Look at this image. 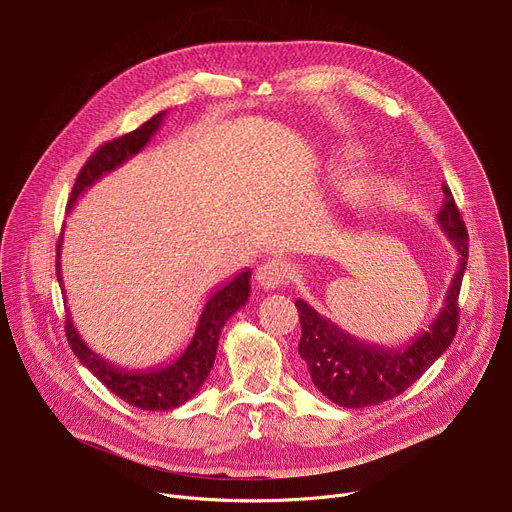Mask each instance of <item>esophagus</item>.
I'll return each instance as SVG.
<instances>
[{
	"mask_svg": "<svg viewBox=\"0 0 512 512\" xmlns=\"http://www.w3.org/2000/svg\"><path fill=\"white\" fill-rule=\"evenodd\" d=\"M289 263L283 259H269L257 267L255 279L261 289H279L289 279Z\"/></svg>",
	"mask_w": 512,
	"mask_h": 512,
	"instance_id": "34e87169",
	"label": "esophagus"
}]
</instances>
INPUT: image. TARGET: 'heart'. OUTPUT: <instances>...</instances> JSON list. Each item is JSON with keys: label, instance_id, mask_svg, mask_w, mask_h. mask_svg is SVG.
<instances>
[{"label": "heart", "instance_id": "b5f03b06", "mask_svg": "<svg viewBox=\"0 0 512 512\" xmlns=\"http://www.w3.org/2000/svg\"><path fill=\"white\" fill-rule=\"evenodd\" d=\"M377 182H379V170L375 168V164L356 162L342 176V182L338 186L340 200L350 208L362 206L375 192Z\"/></svg>", "mask_w": 512, "mask_h": 512}]
</instances>
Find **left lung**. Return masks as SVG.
Masks as SVG:
<instances>
[{"instance_id":"left-lung-1","label":"left lung","mask_w":512,"mask_h":512,"mask_svg":"<svg viewBox=\"0 0 512 512\" xmlns=\"http://www.w3.org/2000/svg\"><path fill=\"white\" fill-rule=\"evenodd\" d=\"M442 190L446 200L437 212V223L458 253V267L444 306L429 330L401 346H379L350 336L310 304L296 300L302 324L298 352L308 362L316 389L340 407L360 409L401 395L446 352L456 336L458 296L468 263V233L450 188L442 186Z\"/></svg>"}]
</instances>
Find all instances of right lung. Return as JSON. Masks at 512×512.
Wrapping results in <instances>:
<instances>
[{
  "mask_svg": "<svg viewBox=\"0 0 512 512\" xmlns=\"http://www.w3.org/2000/svg\"><path fill=\"white\" fill-rule=\"evenodd\" d=\"M164 115L166 111L154 115L150 121H145L135 131L125 133L101 145V148L87 160V164L79 172L77 182L72 186L66 210L70 212L72 206L77 204V198L87 188H91L97 180H101L105 174L117 170L129 158L139 154L145 145H148L152 135L160 129ZM60 251H62V235L56 245V277H58L60 289L64 291V281L60 271ZM249 294H251V269H245L237 273L231 281L223 283V287L212 291L202 308L194 336L184 348V352L176 360L158 364V367H150V369L127 371L105 360L103 356H99L95 350H91L83 342L75 324H72L70 314H66V326H64L66 338L75 356L119 399L145 411H168L184 405L198 393L210 369L214 367L216 346H218V338H221L223 326L237 310H241L247 304ZM64 302H66V296H64Z\"/></svg>",
  "mask_w": 512,
  "mask_h": 512,
  "instance_id": "add662e5",
  "label": "right lung"
}]
</instances>
